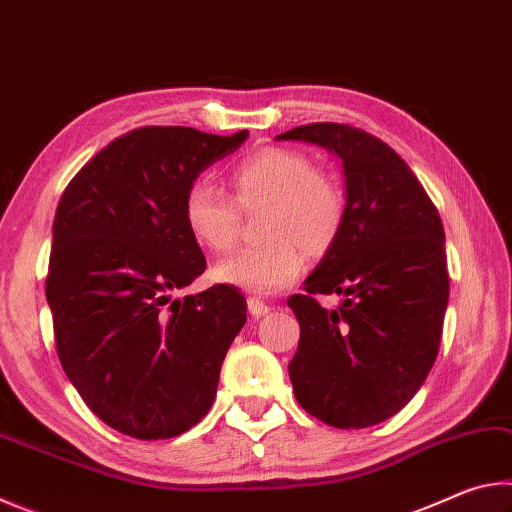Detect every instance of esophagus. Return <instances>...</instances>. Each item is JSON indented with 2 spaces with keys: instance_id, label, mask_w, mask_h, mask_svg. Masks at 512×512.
Listing matches in <instances>:
<instances>
[{
  "instance_id": "obj_1",
  "label": "esophagus",
  "mask_w": 512,
  "mask_h": 512,
  "mask_svg": "<svg viewBox=\"0 0 512 512\" xmlns=\"http://www.w3.org/2000/svg\"><path fill=\"white\" fill-rule=\"evenodd\" d=\"M248 311H250V316L262 318V316L268 314V311H271V307H268L266 302L259 300V298H248Z\"/></svg>"
}]
</instances>
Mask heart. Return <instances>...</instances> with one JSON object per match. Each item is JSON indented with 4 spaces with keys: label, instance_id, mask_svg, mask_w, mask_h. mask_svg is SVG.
<instances>
[{
    "label": "heart",
    "instance_id": "obj_1",
    "mask_svg": "<svg viewBox=\"0 0 512 512\" xmlns=\"http://www.w3.org/2000/svg\"><path fill=\"white\" fill-rule=\"evenodd\" d=\"M228 183L235 201L203 183L189 185L183 221L203 248L225 253L239 237V207L266 203L264 244L239 250L216 266V277L253 293H273L298 280L305 253L320 255L343 225V194L332 178L316 171L307 155L291 149H259L232 164Z\"/></svg>",
    "mask_w": 512,
    "mask_h": 512
}]
</instances>
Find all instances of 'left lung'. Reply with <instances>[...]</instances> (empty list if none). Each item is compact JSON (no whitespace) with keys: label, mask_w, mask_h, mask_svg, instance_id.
Here are the masks:
<instances>
[{"label":"left lung","mask_w":512,"mask_h":512,"mask_svg":"<svg viewBox=\"0 0 512 512\" xmlns=\"http://www.w3.org/2000/svg\"><path fill=\"white\" fill-rule=\"evenodd\" d=\"M277 140L336 153L345 173L343 225L305 293L289 377L298 404L336 429H363L411 402L438 357L449 298L445 230L409 164L361 128L298 126ZM318 292L346 300L329 312Z\"/></svg>","instance_id":"1"}]
</instances>
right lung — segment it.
I'll use <instances>...</instances> for the list:
<instances>
[{
  "mask_svg": "<svg viewBox=\"0 0 512 512\" xmlns=\"http://www.w3.org/2000/svg\"><path fill=\"white\" fill-rule=\"evenodd\" d=\"M246 137L135 128L60 196L45 284L56 352L92 413L126 436L164 440L201 422L246 325V298L228 284L173 298L207 266L185 192Z\"/></svg>",
  "mask_w": 512,
  "mask_h": 512,
  "instance_id": "1",
  "label": "right lung"
}]
</instances>
